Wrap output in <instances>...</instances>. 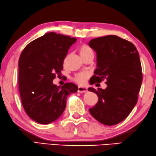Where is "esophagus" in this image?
<instances>
[{
  "instance_id": "esophagus-1",
  "label": "esophagus",
  "mask_w": 156,
  "mask_h": 156,
  "mask_svg": "<svg viewBox=\"0 0 156 156\" xmlns=\"http://www.w3.org/2000/svg\"><path fill=\"white\" fill-rule=\"evenodd\" d=\"M87 91V89L86 87H78V92L79 93H85V92Z\"/></svg>"
}]
</instances>
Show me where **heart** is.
Wrapping results in <instances>:
<instances>
[{
	"instance_id": "heart-1",
	"label": "heart",
	"mask_w": 156,
	"mask_h": 156,
	"mask_svg": "<svg viewBox=\"0 0 156 156\" xmlns=\"http://www.w3.org/2000/svg\"><path fill=\"white\" fill-rule=\"evenodd\" d=\"M79 55L81 56L83 59L86 58V57L90 56V55H94V52L91 48L86 45V44H83L79 48ZM90 73L86 72H83V73H79L76 74L74 77L73 78V80L75 82L77 83L79 85H84L86 82L87 79L90 77Z\"/></svg>"
}]
</instances>
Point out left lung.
Listing matches in <instances>:
<instances>
[{"mask_svg":"<svg viewBox=\"0 0 156 156\" xmlns=\"http://www.w3.org/2000/svg\"><path fill=\"white\" fill-rule=\"evenodd\" d=\"M97 53V66L91 85L104 80L105 90L90 87L96 94L98 103L90 112L106 125L125 120L135 107L141 86L143 74L139 53L134 44L114 35L100 37L89 42Z\"/></svg>","mask_w":156,"mask_h":156,"instance_id":"8db88e82","label":"left lung"}]
</instances>
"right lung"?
Masks as SVG:
<instances>
[{
  "mask_svg": "<svg viewBox=\"0 0 156 156\" xmlns=\"http://www.w3.org/2000/svg\"><path fill=\"white\" fill-rule=\"evenodd\" d=\"M77 39L55 32L46 34L29 43L19 60V90L21 103L30 118L47 125L61 116L70 94L78 90L76 85H54L60 75L69 48Z\"/></svg>",
  "mask_w": 156,
  "mask_h": 156,
  "instance_id": "right-lung-1",
  "label": "right lung"
}]
</instances>
